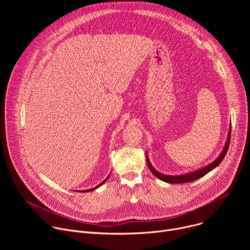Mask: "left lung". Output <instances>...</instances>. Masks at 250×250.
<instances>
[{"label": "left lung", "mask_w": 250, "mask_h": 250, "mask_svg": "<svg viewBox=\"0 0 250 250\" xmlns=\"http://www.w3.org/2000/svg\"><path fill=\"white\" fill-rule=\"evenodd\" d=\"M230 130H231V127L229 129V136H228V140H227V144H226V146L223 150V152L221 153V155L213 161L212 163H210L209 165L204 167V168H201L197 171H194V172H191V173H188V174H184V175H179V176H168V175H164V174H161L159 173L158 171H156L152 165L150 164V161L148 160V157L146 155V162H147V165H148V168L149 170L152 172V174L157 177L158 179L164 181V182H167V183H171V184H180V183H188V182H192L194 180H197L199 179V178L205 176L207 173H208L210 170H212L213 168H216L222 161L223 159L225 158L227 152H228V149H229V142H230Z\"/></svg>", "instance_id": "left-lung-1"}]
</instances>
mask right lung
<instances>
[{"label":"right lung","instance_id":"right-lung-1","mask_svg":"<svg viewBox=\"0 0 250 250\" xmlns=\"http://www.w3.org/2000/svg\"><path fill=\"white\" fill-rule=\"evenodd\" d=\"M106 179H108V178H106ZM106 179H105V180H106ZM105 180H104V182H102V183H101V184H99V185H98V186H97V187H95V188H93V189H90V190H86V191H82V192H89V191H93V190H95V189H97V188H98V187H100V186H101V185H103V184H104V182H105Z\"/></svg>","mask_w":250,"mask_h":250}]
</instances>
